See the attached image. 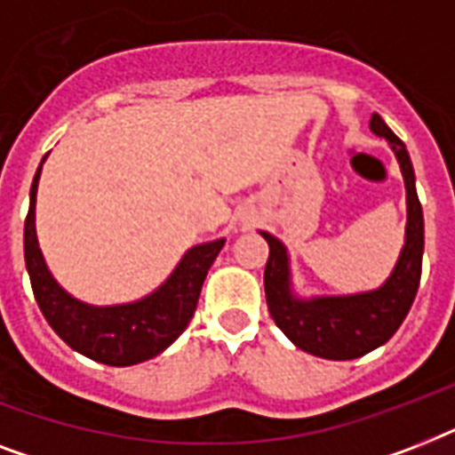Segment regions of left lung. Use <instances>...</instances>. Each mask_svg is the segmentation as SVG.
<instances>
[{
    "mask_svg": "<svg viewBox=\"0 0 455 455\" xmlns=\"http://www.w3.org/2000/svg\"><path fill=\"white\" fill-rule=\"evenodd\" d=\"M371 132L395 151L406 186V235L395 269L375 291L354 295H314L299 298L292 291L291 255L269 231H259L269 243V262L264 269V291L271 318L302 352L331 361L359 359L385 345L403 323L416 299L423 271L425 224L416 193V174L409 151L378 113L371 117Z\"/></svg>",
    "mask_w": 455,
    "mask_h": 455,
    "instance_id": "left-lung-1",
    "label": "left lung"
}]
</instances>
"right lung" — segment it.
<instances>
[{
  "label": "right lung",
  "mask_w": 455,
  "mask_h": 455,
  "mask_svg": "<svg viewBox=\"0 0 455 455\" xmlns=\"http://www.w3.org/2000/svg\"><path fill=\"white\" fill-rule=\"evenodd\" d=\"M44 160L46 156L42 157L32 179L30 210L25 217L23 231L25 267L39 309L53 332L87 359L106 366H134L153 359L186 331L198 304L203 281L227 238L200 243L186 250L174 271L164 278V283L157 285L146 298L124 304H108V307L82 302L73 298L66 288H60L39 250L35 203H37V184Z\"/></svg>",
  "instance_id": "add662e5"
}]
</instances>
